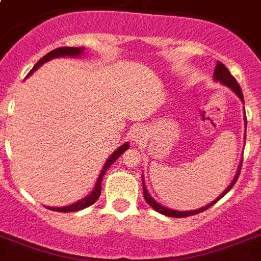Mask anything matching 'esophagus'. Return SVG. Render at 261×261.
<instances>
[{"mask_svg": "<svg viewBox=\"0 0 261 261\" xmlns=\"http://www.w3.org/2000/svg\"><path fill=\"white\" fill-rule=\"evenodd\" d=\"M145 130H143V127H134L133 130H131V139L134 141L135 143H141L145 139Z\"/></svg>", "mask_w": 261, "mask_h": 261, "instance_id": "esophagus-1", "label": "esophagus"}]
</instances>
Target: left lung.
Masks as SVG:
<instances>
[{
    "label": "left lung",
    "mask_w": 261,
    "mask_h": 261,
    "mask_svg": "<svg viewBox=\"0 0 261 261\" xmlns=\"http://www.w3.org/2000/svg\"><path fill=\"white\" fill-rule=\"evenodd\" d=\"M213 79L217 81V83H221L223 84L225 87H227L229 89H231L233 92H234L236 94H237V97L241 100V101L244 102V96H243V92H241V88H240V85L237 84V81H236V79L233 77V75L230 74V71L227 70L226 66L223 65V63L218 62L217 63V66H215V70H214V75H213ZM245 128H247V118H245ZM241 164H243V161L240 163V167L239 169H237V173H236L234 178H233V181L230 182V186L227 187L226 190L223 191L222 194L219 195L218 198L215 199V200H213L211 203H208L207 206H203L200 207V208H198V210H190V211H178V210H172V208H168V207L163 206V204H160L159 202H155L154 199L151 198L150 194H149V191H147L146 186H145V180H143L142 177V186H143V196H145V200L147 202V204H150L153 208H154L155 211H159L160 214H164L167 215V217H174V218H184V217H190V215H195V214H199V213H202V211L207 210L208 207H211L214 203H217L219 200V199L222 198L223 195L227 194L229 191L231 190V187L234 186L236 181H237V178H239V174H240V171H241Z\"/></svg>",
    "instance_id": "1"
}]
</instances>
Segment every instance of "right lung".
Wrapping results in <instances>:
<instances>
[{"label": "right lung", "mask_w": 261, "mask_h": 261, "mask_svg": "<svg viewBox=\"0 0 261 261\" xmlns=\"http://www.w3.org/2000/svg\"><path fill=\"white\" fill-rule=\"evenodd\" d=\"M84 51H85V48L84 47H59V48H55V50L50 51L48 54L44 55L42 59H39V62L36 63L34 66V69L28 73V75L27 77H30L32 73H34L35 70H38L39 67L42 66L43 63L48 62V61H51V59L54 58H62V57H70V58H77V57H81V55L84 54ZM130 147V143L126 142L123 143L122 146H119L116 150L112 153V154L108 157V160L106 161V164H104V167H102L101 172H100V174H98V178L97 181H96V184H94V188L92 190V192H90L89 195H87L85 198L81 199V200H79V202L75 203H71V204H69V206H63V207H47V208H50V210L53 211H59V213H73V211H80V210H84V208H87V207L92 206L96 200L98 199V196H100V194H101V181H102V176H104V173L107 172V169L112 165V164L116 161V160L120 157V155L124 153V151L127 150Z\"/></svg>", "instance_id": "add662e5"}]
</instances>
